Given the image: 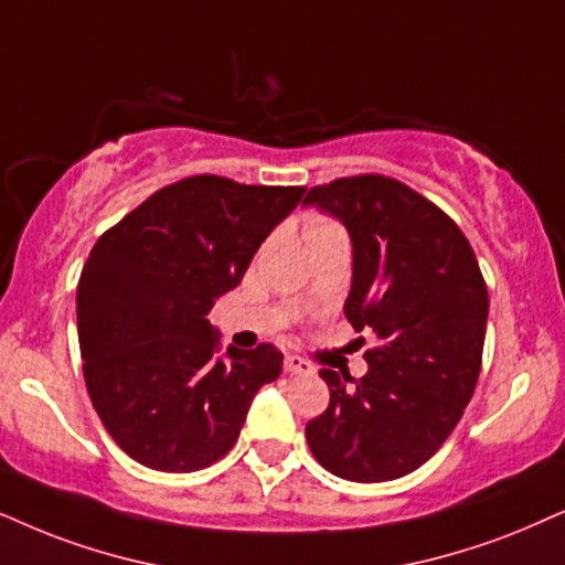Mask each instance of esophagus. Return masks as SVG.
I'll use <instances>...</instances> for the list:
<instances>
[{
  "label": "esophagus",
  "instance_id": "34e87169",
  "mask_svg": "<svg viewBox=\"0 0 565 565\" xmlns=\"http://www.w3.org/2000/svg\"><path fill=\"white\" fill-rule=\"evenodd\" d=\"M284 370H287V373H307V370H310V362L297 354H287L284 356Z\"/></svg>",
  "mask_w": 565,
  "mask_h": 565
}]
</instances>
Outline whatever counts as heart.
Returning a JSON list of instances; mask_svg holds the SVG:
<instances>
[{"instance_id":"heart-1","label":"heart","mask_w":565,"mask_h":565,"mask_svg":"<svg viewBox=\"0 0 565 565\" xmlns=\"http://www.w3.org/2000/svg\"><path fill=\"white\" fill-rule=\"evenodd\" d=\"M305 234H307V242H310V247L326 245V242H347L344 226H341L335 218L318 211L307 213Z\"/></svg>"}]
</instances>
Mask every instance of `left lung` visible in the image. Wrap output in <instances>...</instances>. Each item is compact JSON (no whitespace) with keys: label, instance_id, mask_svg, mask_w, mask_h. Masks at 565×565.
Returning <instances> with one entry per match:
<instances>
[{"label":"left lung","instance_id":"obj_1","mask_svg":"<svg viewBox=\"0 0 565 565\" xmlns=\"http://www.w3.org/2000/svg\"><path fill=\"white\" fill-rule=\"evenodd\" d=\"M305 203L344 221V316L375 339L360 381L320 370L331 402L307 423V446L341 480H398L438 451L475 394L490 305L480 263L459 224L394 177H341Z\"/></svg>","mask_w":565,"mask_h":565}]
</instances>
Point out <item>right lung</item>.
Masks as SVG:
<instances>
[{
  "mask_svg": "<svg viewBox=\"0 0 565 565\" xmlns=\"http://www.w3.org/2000/svg\"><path fill=\"white\" fill-rule=\"evenodd\" d=\"M305 188L192 174L146 198L93 245L77 281V339L93 409L142 467L198 472L232 451L274 344L226 349L205 316Z\"/></svg>",
  "mask_w": 565,
  "mask_h": 565,
  "instance_id": "right-lung-1",
  "label": "right lung"
}]
</instances>
